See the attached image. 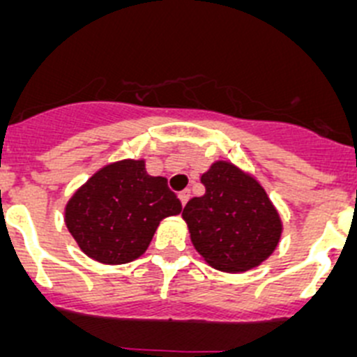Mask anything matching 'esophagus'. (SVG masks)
<instances>
[{
  "mask_svg": "<svg viewBox=\"0 0 357 357\" xmlns=\"http://www.w3.org/2000/svg\"><path fill=\"white\" fill-rule=\"evenodd\" d=\"M178 197H179V201H181L183 206H185L186 201H188V197H190V190H181L178 194Z\"/></svg>",
  "mask_w": 357,
  "mask_h": 357,
  "instance_id": "obj_1",
  "label": "esophagus"
}]
</instances>
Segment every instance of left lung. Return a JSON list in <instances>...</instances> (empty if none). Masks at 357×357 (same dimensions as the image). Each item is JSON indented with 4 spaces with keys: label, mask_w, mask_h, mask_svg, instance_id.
<instances>
[{
    "label": "left lung",
    "mask_w": 357,
    "mask_h": 357,
    "mask_svg": "<svg viewBox=\"0 0 357 357\" xmlns=\"http://www.w3.org/2000/svg\"><path fill=\"white\" fill-rule=\"evenodd\" d=\"M206 192L183 208L190 242L220 272L261 265L279 245L282 220L261 183L238 165L217 160L201 176Z\"/></svg>",
    "instance_id": "left-lung-1"
}]
</instances>
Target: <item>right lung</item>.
Returning a JSON list of instances; mask_svg holds the SVG:
<instances>
[{"label":"right lung","mask_w":357,"mask_h":357,"mask_svg":"<svg viewBox=\"0 0 357 357\" xmlns=\"http://www.w3.org/2000/svg\"><path fill=\"white\" fill-rule=\"evenodd\" d=\"M181 202L167 179L151 176L146 160H119L101 167L67 201V231L82 252L102 265L140 258L163 218Z\"/></svg>","instance_id":"1"}]
</instances>
